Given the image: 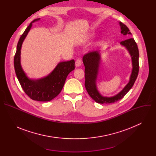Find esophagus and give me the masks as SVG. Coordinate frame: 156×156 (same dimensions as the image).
I'll list each match as a JSON object with an SVG mask.
<instances>
[{
  "label": "esophagus",
  "instance_id": "obj_1",
  "mask_svg": "<svg viewBox=\"0 0 156 156\" xmlns=\"http://www.w3.org/2000/svg\"><path fill=\"white\" fill-rule=\"evenodd\" d=\"M81 65V60L80 59H77L76 60V62H75V65H76V66H80V65Z\"/></svg>",
  "mask_w": 156,
  "mask_h": 156
}]
</instances>
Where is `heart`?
<instances>
[{"instance_id": "heart-1", "label": "heart", "mask_w": 156, "mask_h": 156, "mask_svg": "<svg viewBox=\"0 0 156 156\" xmlns=\"http://www.w3.org/2000/svg\"><path fill=\"white\" fill-rule=\"evenodd\" d=\"M92 35H93V34L88 35L87 36H86V39H90V37L92 36Z\"/></svg>"}]
</instances>
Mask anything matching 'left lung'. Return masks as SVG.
Wrapping results in <instances>:
<instances>
[{
  "label": "left lung",
  "instance_id": "1",
  "mask_svg": "<svg viewBox=\"0 0 156 156\" xmlns=\"http://www.w3.org/2000/svg\"><path fill=\"white\" fill-rule=\"evenodd\" d=\"M119 23L121 27L122 34L123 35L131 34L128 28L122 22H120ZM120 44L126 48L131 57L133 69L128 83L115 96L110 98L103 97L98 91L96 79L101 61L99 52L97 51L88 52L83 57V62L85 67L84 86L86 90L91 98L98 103L110 104L120 100L130 90L137 78L139 72V51L136 42L133 38H129L121 41Z\"/></svg>",
  "mask_w": 156,
  "mask_h": 156
}]
</instances>
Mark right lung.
I'll use <instances>...</instances> for the list:
<instances>
[{
  "instance_id": "1",
  "label": "right lung",
  "mask_w": 156,
  "mask_h": 156,
  "mask_svg": "<svg viewBox=\"0 0 156 156\" xmlns=\"http://www.w3.org/2000/svg\"><path fill=\"white\" fill-rule=\"evenodd\" d=\"M40 18L35 19L33 22ZM32 23L21 36L14 57V67L17 78L25 93L33 100L37 101H50L61 92L68 75L75 69V60L60 62L55 69L47 76L39 80L29 79L20 64V52L22 43L32 27Z\"/></svg>"
}]
</instances>
